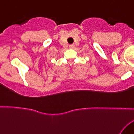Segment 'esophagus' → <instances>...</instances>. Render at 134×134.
Listing matches in <instances>:
<instances>
[{
	"label": "esophagus",
	"instance_id": "esophagus-1",
	"mask_svg": "<svg viewBox=\"0 0 134 134\" xmlns=\"http://www.w3.org/2000/svg\"><path fill=\"white\" fill-rule=\"evenodd\" d=\"M69 48H75V44H71V45H69Z\"/></svg>",
	"mask_w": 134,
	"mask_h": 134
}]
</instances>
